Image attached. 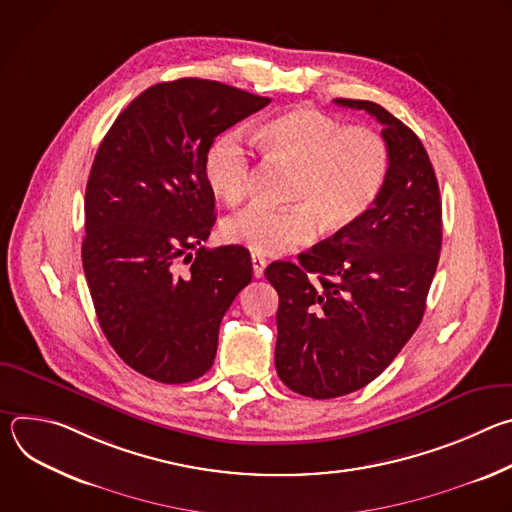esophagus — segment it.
<instances>
[{
  "label": "esophagus",
  "mask_w": 512,
  "mask_h": 512,
  "mask_svg": "<svg viewBox=\"0 0 512 512\" xmlns=\"http://www.w3.org/2000/svg\"><path fill=\"white\" fill-rule=\"evenodd\" d=\"M251 263H253V275H255V277H263V271H265V267H267V259H265L263 255L253 253V255H251Z\"/></svg>",
  "instance_id": "esophagus-1"
}]
</instances>
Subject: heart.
I'll return each mask as SVG.
<instances>
[{"mask_svg":"<svg viewBox=\"0 0 512 512\" xmlns=\"http://www.w3.org/2000/svg\"><path fill=\"white\" fill-rule=\"evenodd\" d=\"M263 152L296 170L289 208L253 204L223 225L229 243L257 255H281L316 237L318 223L336 233L369 212L389 174V150L369 127H348L312 107L283 111L259 129ZM216 198L235 206L251 184V152L239 131L216 137L204 158Z\"/></svg>","mask_w":512,"mask_h":512,"instance_id":"obj_1","label":"heart"}]
</instances>
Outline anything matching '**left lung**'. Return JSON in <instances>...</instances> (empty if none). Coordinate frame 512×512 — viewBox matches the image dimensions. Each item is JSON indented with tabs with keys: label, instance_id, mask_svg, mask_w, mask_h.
Returning a JSON list of instances; mask_svg holds the SVG:
<instances>
[{
	"label": "left lung",
	"instance_id": "left-lung-1",
	"mask_svg": "<svg viewBox=\"0 0 512 512\" xmlns=\"http://www.w3.org/2000/svg\"><path fill=\"white\" fill-rule=\"evenodd\" d=\"M334 103L383 125L389 174L354 225L300 255V265L265 269L279 296L277 375L312 399L358 391L389 367L423 318L442 251L440 186L421 139L373 101Z\"/></svg>",
	"mask_w": 512,
	"mask_h": 512
}]
</instances>
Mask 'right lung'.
I'll return each instance as SVG.
<instances>
[{
	"mask_svg": "<svg viewBox=\"0 0 512 512\" xmlns=\"http://www.w3.org/2000/svg\"><path fill=\"white\" fill-rule=\"evenodd\" d=\"M269 103L216 81L160 83L119 113L99 145L83 269L103 334L143 377L168 385L202 377L223 316L253 279L245 247L200 245L216 221L204 158L216 135ZM180 258L189 263L182 274Z\"/></svg>",
	"mask_w": 512,
	"mask_h": 512,
	"instance_id": "add662e5",
	"label": "right lung"
}]
</instances>
